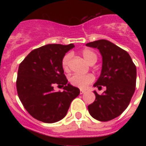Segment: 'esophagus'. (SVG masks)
<instances>
[{
	"instance_id": "obj_1",
	"label": "esophagus",
	"mask_w": 146,
	"mask_h": 146,
	"mask_svg": "<svg viewBox=\"0 0 146 146\" xmlns=\"http://www.w3.org/2000/svg\"><path fill=\"white\" fill-rule=\"evenodd\" d=\"M84 93H85V91H84V90H83V89H80V95H82V94H84Z\"/></svg>"
}]
</instances>
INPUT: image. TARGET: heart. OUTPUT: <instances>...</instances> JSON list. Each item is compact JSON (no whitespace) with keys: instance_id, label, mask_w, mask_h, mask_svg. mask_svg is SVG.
<instances>
[{"instance_id":"heart-1","label":"heart","mask_w":146,"mask_h":146,"mask_svg":"<svg viewBox=\"0 0 146 146\" xmlns=\"http://www.w3.org/2000/svg\"><path fill=\"white\" fill-rule=\"evenodd\" d=\"M81 54L89 64L93 65L97 62L98 57L97 54L95 52L90 49L85 48L81 51ZM72 55L71 54H66L64 55V57L62 59V70L65 72H68L70 70V64L71 61ZM95 80V76L93 74L88 73L85 75H80V74H73L69 78L71 85L79 88H85L86 87H88L89 84H91L92 83L94 82Z\"/></svg>"}]
</instances>
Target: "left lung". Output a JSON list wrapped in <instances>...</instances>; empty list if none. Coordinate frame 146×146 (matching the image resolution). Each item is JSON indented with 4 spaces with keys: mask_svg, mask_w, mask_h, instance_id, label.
<instances>
[{
    "mask_svg": "<svg viewBox=\"0 0 146 146\" xmlns=\"http://www.w3.org/2000/svg\"><path fill=\"white\" fill-rule=\"evenodd\" d=\"M98 48L102 56L101 76L94 86L102 95L94 92L95 100L88 106L91 116L99 121H109L119 116L128 106L135 91L136 66L129 54L112 42L98 40L86 44Z\"/></svg>",
    "mask_w": 146,
    "mask_h": 146,
    "instance_id": "8db88e82",
    "label": "left lung"
}]
</instances>
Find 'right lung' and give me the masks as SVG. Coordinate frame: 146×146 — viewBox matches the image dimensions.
<instances>
[{
  "mask_svg": "<svg viewBox=\"0 0 146 146\" xmlns=\"http://www.w3.org/2000/svg\"><path fill=\"white\" fill-rule=\"evenodd\" d=\"M74 45L47 44L30 52L19 64L16 88L22 104L33 118L44 123L57 122L66 115L70 103L80 94L64 74L62 59ZM63 92H54V84Z\"/></svg>",
  "mask_w": 146,
  "mask_h": 146,
  "instance_id": "1",
  "label": "right lung"
}]
</instances>
